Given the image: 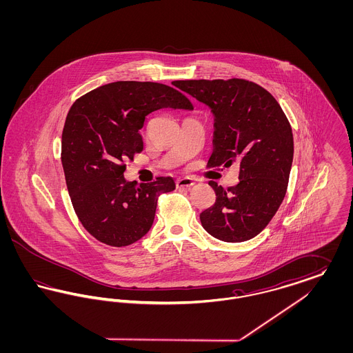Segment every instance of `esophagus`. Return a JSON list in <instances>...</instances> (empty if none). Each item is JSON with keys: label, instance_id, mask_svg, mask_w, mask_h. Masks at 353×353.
Instances as JSON below:
<instances>
[{"label": "esophagus", "instance_id": "obj_1", "mask_svg": "<svg viewBox=\"0 0 353 353\" xmlns=\"http://www.w3.org/2000/svg\"><path fill=\"white\" fill-rule=\"evenodd\" d=\"M194 185V180L193 179H189V177H183V179H179L177 181H176V186L177 188H192Z\"/></svg>", "mask_w": 353, "mask_h": 353}]
</instances>
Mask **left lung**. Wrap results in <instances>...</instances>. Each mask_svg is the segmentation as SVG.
<instances>
[{"label":"left lung","instance_id":"left-lung-1","mask_svg":"<svg viewBox=\"0 0 353 353\" xmlns=\"http://www.w3.org/2000/svg\"><path fill=\"white\" fill-rule=\"evenodd\" d=\"M214 117L209 168L239 165V183L223 189L210 181L216 202L200 214L203 229L225 242L259 234L283 201L294 157L292 130L263 87L245 79L176 81Z\"/></svg>","mask_w":353,"mask_h":353}]
</instances>
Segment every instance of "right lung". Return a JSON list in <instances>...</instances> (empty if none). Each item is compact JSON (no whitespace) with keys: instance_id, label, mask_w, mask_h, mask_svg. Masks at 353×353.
<instances>
[{"instance_id":"1","label":"right lung","mask_w":353,"mask_h":353,"mask_svg":"<svg viewBox=\"0 0 353 353\" xmlns=\"http://www.w3.org/2000/svg\"><path fill=\"white\" fill-rule=\"evenodd\" d=\"M193 110L173 87L120 81L71 105L62 132V165L70 199L84 229L105 245H132L151 229L157 199L174 190L172 177L137 185L124 179L127 159L143 151L140 130L160 108Z\"/></svg>"}]
</instances>
